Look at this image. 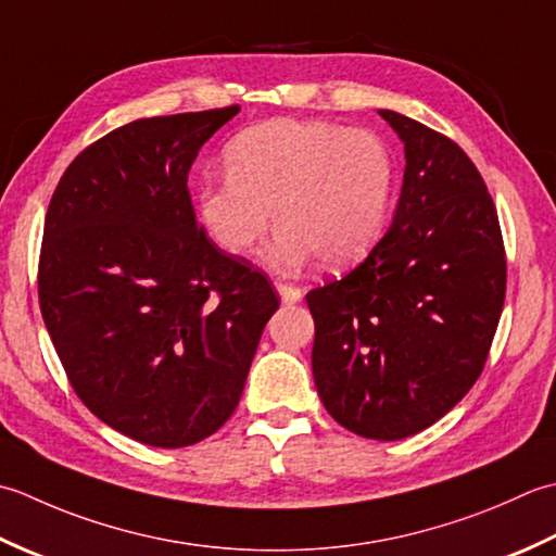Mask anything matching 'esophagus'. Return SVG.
<instances>
[{
    "instance_id": "obj_1",
    "label": "esophagus",
    "mask_w": 556,
    "mask_h": 556,
    "mask_svg": "<svg viewBox=\"0 0 556 556\" xmlns=\"http://www.w3.org/2000/svg\"><path fill=\"white\" fill-rule=\"evenodd\" d=\"M276 290L280 294V300L286 304H294L302 300V290L300 288H292V286H286V282H276Z\"/></svg>"
}]
</instances>
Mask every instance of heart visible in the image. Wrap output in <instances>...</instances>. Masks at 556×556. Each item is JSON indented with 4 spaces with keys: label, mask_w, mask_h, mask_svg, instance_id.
Returning a JSON list of instances; mask_svg holds the SVG:
<instances>
[{
    "label": "heart",
    "mask_w": 556,
    "mask_h": 556,
    "mask_svg": "<svg viewBox=\"0 0 556 556\" xmlns=\"http://www.w3.org/2000/svg\"><path fill=\"white\" fill-rule=\"evenodd\" d=\"M228 177L199 189V220L223 252L244 256L278 225L264 262L292 274L314 256L348 266L379 242L391 218L395 161L389 143L336 122L270 119L225 149Z\"/></svg>",
    "instance_id": "1"
}]
</instances>
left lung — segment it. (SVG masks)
<instances>
[{
  "mask_svg": "<svg viewBox=\"0 0 556 556\" xmlns=\"http://www.w3.org/2000/svg\"><path fill=\"white\" fill-rule=\"evenodd\" d=\"M405 149L391 228L365 262L307 294L312 371L338 425L395 441L441 420L478 381L500 324V218L460 146L393 110Z\"/></svg>",
  "mask_w": 556,
  "mask_h": 556,
  "instance_id": "8db88e82",
  "label": "left lung"
}]
</instances>
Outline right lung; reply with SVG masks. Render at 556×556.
<instances>
[{
  "label": "right lung",
  "mask_w": 556,
  "mask_h": 556,
  "mask_svg": "<svg viewBox=\"0 0 556 556\" xmlns=\"http://www.w3.org/2000/svg\"><path fill=\"white\" fill-rule=\"evenodd\" d=\"M240 108L124 124L66 167L45 218L38 294L56 355L98 420L182 448L228 422L270 282L197 223L187 175Z\"/></svg>",
  "instance_id": "right-lung-1"
}]
</instances>
